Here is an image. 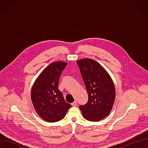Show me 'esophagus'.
I'll list each match as a JSON object with an SVG mask.
<instances>
[{"label": "esophagus", "instance_id": "esophagus-1", "mask_svg": "<svg viewBox=\"0 0 148 148\" xmlns=\"http://www.w3.org/2000/svg\"><path fill=\"white\" fill-rule=\"evenodd\" d=\"M77 104V101H74L73 103H71V105H72L73 106H76Z\"/></svg>", "mask_w": 148, "mask_h": 148}]
</instances>
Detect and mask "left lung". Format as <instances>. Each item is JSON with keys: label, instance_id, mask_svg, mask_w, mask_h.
<instances>
[{"label": "left lung", "instance_id": "8db88e82", "mask_svg": "<svg viewBox=\"0 0 148 148\" xmlns=\"http://www.w3.org/2000/svg\"><path fill=\"white\" fill-rule=\"evenodd\" d=\"M77 62L88 95V102L79 108L85 119L97 122L108 116L113 108L114 84L109 74L96 61L84 58Z\"/></svg>", "mask_w": 148, "mask_h": 148}]
</instances>
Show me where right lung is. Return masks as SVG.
Instances as JSON below:
<instances>
[{
  "mask_svg": "<svg viewBox=\"0 0 148 148\" xmlns=\"http://www.w3.org/2000/svg\"><path fill=\"white\" fill-rule=\"evenodd\" d=\"M67 62L57 61L48 65L36 78L31 97L38 116L48 122H57L66 115L71 104L58 89L59 79Z\"/></svg>",
  "mask_w": 148,
  "mask_h": 148,
  "instance_id": "add662e5",
  "label": "right lung"
}]
</instances>
